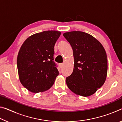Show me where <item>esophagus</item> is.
<instances>
[{"mask_svg": "<svg viewBox=\"0 0 122 122\" xmlns=\"http://www.w3.org/2000/svg\"><path fill=\"white\" fill-rule=\"evenodd\" d=\"M63 63H60L59 64V67L60 68H62L63 67Z\"/></svg>", "mask_w": 122, "mask_h": 122, "instance_id": "34e87169", "label": "esophagus"}]
</instances>
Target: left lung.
<instances>
[{"label":"left lung","mask_w":122,"mask_h":122,"mask_svg":"<svg viewBox=\"0 0 122 122\" xmlns=\"http://www.w3.org/2000/svg\"><path fill=\"white\" fill-rule=\"evenodd\" d=\"M73 51V71L66 77L68 87L78 95L94 94L106 80L108 60L102 44L91 35L80 31L63 34Z\"/></svg>","instance_id":"left-lung-1"}]
</instances>
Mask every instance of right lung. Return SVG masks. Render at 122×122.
Instances as JSON below:
<instances>
[{
  "label": "right lung",
  "instance_id": "add662e5",
  "mask_svg": "<svg viewBox=\"0 0 122 122\" xmlns=\"http://www.w3.org/2000/svg\"><path fill=\"white\" fill-rule=\"evenodd\" d=\"M61 32L47 30L32 35L22 45L17 57L20 82L34 93L49 89L59 73L54 62V45Z\"/></svg>",
  "mask_w": 122,
  "mask_h": 122
}]
</instances>
